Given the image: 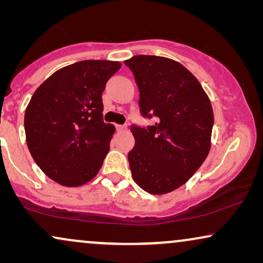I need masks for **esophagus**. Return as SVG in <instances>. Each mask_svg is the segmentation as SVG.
I'll list each match as a JSON object with an SVG mask.
<instances>
[{
  "instance_id": "esophagus-1",
  "label": "esophagus",
  "mask_w": 263,
  "mask_h": 263,
  "mask_svg": "<svg viewBox=\"0 0 263 263\" xmlns=\"http://www.w3.org/2000/svg\"><path fill=\"white\" fill-rule=\"evenodd\" d=\"M127 127L125 125H122V124H116V130L117 132H124Z\"/></svg>"
}]
</instances>
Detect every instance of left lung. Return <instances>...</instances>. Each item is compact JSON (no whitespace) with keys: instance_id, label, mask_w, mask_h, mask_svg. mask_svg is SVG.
Listing matches in <instances>:
<instances>
[{"instance_id":"left-lung-1","label":"left lung","mask_w":263,"mask_h":263,"mask_svg":"<svg viewBox=\"0 0 263 263\" xmlns=\"http://www.w3.org/2000/svg\"><path fill=\"white\" fill-rule=\"evenodd\" d=\"M139 87L140 114L153 125L132 124V176L151 194H166L188 181L211 148L213 110L202 86L181 63L138 55L124 61Z\"/></svg>"}]
</instances>
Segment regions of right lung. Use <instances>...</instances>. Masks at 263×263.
<instances>
[{
    "mask_svg": "<svg viewBox=\"0 0 263 263\" xmlns=\"http://www.w3.org/2000/svg\"><path fill=\"white\" fill-rule=\"evenodd\" d=\"M120 68L114 61H81L57 70L32 96L25 112L27 146L52 181L79 186L98 174L115 133L103 120L102 95Z\"/></svg>",
    "mask_w": 263,
    "mask_h": 263,
    "instance_id": "add662e5",
    "label": "right lung"
}]
</instances>
